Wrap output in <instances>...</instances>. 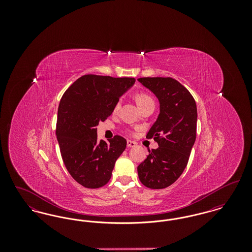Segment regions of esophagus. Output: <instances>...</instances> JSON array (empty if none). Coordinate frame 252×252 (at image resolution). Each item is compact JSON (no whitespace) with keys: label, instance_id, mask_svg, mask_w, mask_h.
<instances>
[{"label":"esophagus","instance_id":"esophagus-1","mask_svg":"<svg viewBox=\"0 0 252 252\" xmlns=\"http://www.w3.org/2000/svg\"><path fill=\"white\" fill-rule=\"evenodd\" d=\"M137 145V144L133 141H127V147L128 148H132V147H135Z\"/></svg>","mask_w":252,"mask_h":252}]
</instances>
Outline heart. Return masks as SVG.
Wrapping results in <instances>:
<instances>
[{
    "label": "heart",
    "instance_id": "obj_1",
    "mask_svg": "<svg viewBox=\"0 0 252 252\" xmlns=\"http://www.w3.org/2000/svg\"><path fill=\"white\" fill-rule=\"evenodd\" d=\"M136 102H137V104H138V106H139L140 108H143V107L148 105V104L154 103L152 98L150 96L145 94H137L136 95ZM119 107H120V103L117 102L115 107H114V111H117Z\"/></svg>",
    "mask_w": 252,
    "mask_h": 252
}]
</instances>
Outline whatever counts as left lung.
Segmentation results:
<instances>
[{
  "label": "left lung",
  "mask_w": 252,
  "mask_h": 252,
  "mask_svg": "<svg viewBox=\"0 0 252 252\" xmlns=\"http://www.w3.org/2000/svg\"><path fill=\"white\" fill-rule=\"evenodd\" d=\"M138 81L153 93L159 114L147 133L158 144L138 168L141 182L150 189L173 184L186 167L196 136L197 109L189 91L171 77H143Z\"/></svg>",
  "instance_id": "obj_1"
}]
</instances>
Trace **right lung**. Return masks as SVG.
Returning <instances> with one entry per match:
<instances>
[{
    "instance_id": "obj_1",
    "label": "right lung",
    "mask_w": 252,
    "mask_h": 252,
    "mask_svg": "<svg viewBox=\"0 0 252 252\" xmlns=\"http://www.w3.org/2000/svg\"><path fill=\"white\" fill-rule=\"evenodd\" d=\"M135 83V78L87 74L64 93L58 110L57 139L68 172L90 189L108 183L126 140L114 136L98 141L96 126L113 112L114 107Z\"/></svg>"
}]
</instances>
